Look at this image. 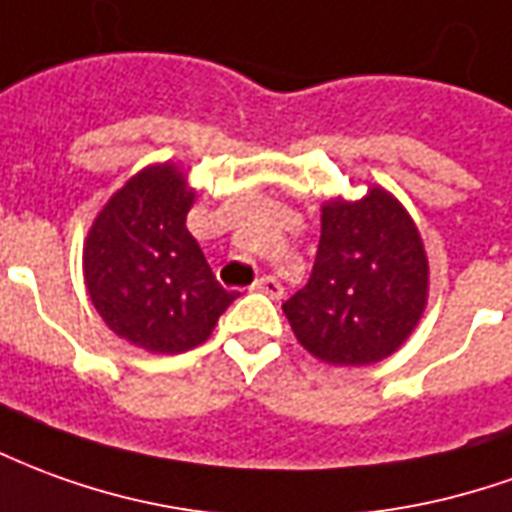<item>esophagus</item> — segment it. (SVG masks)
Masks as SVG:
<instances>
[{
  "instance_id": "1",
  "label": "esophagus",
  "mask_w": 512,
  "mask_h": 512,
  "mask_svg": "<svg viewBox=\"0 0 512 512\" xmlns=\"http://www.w3.org/2000/svg\"><path fill=\"white\" fill-rule=\"evenodd\" d=\"M252 291L266 293V296H271V299H280L282 285L274 280V277H260V280H255V285H252Z\"/></svg>"
}]
</instances>
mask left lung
<instances>
[{
  "instance_id": "obj_1",
  "label": "left lung",
  "mask_w": 512,
  "mask_h": 512,
  "mask_svg": "<svg viewBox=\"0 0 512 512\" xmlns=\"http://www.w3.org/2000/svg\"><path fill=\"white\" fill-rule=\"evenodd\" d=\"M430 260L416 221L380 185L321 205V241L305 288L282 305L296 341L330 366H371L416 330Z\"/></svg>"
}]
</instances>
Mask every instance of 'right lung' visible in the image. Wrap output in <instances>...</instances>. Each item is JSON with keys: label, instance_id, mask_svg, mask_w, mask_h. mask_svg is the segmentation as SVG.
Segmentation results:
<instances>
[{"label": "right lung", "instance_id": "right-lung-1", "mask_svg": "<svg viewBox=\"0 0 512 512\" xmlns=\"http://www.w3.org/2000/svg\"><path fill=\"white\" fill-rule=\"evenodd\" d=\"M194 199L177 163H152L107 199L82 246L96 313L119 338L155 355L205 343L238 296L221 288L185 227Z\"/></svg>", "mask_w": 512, "mask_h": 512}]
</instances>
